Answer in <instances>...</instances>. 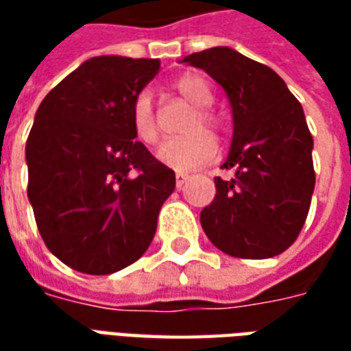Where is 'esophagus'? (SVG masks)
Masks as SVG:
<instances>
[{
	"label": "esophagus",
	"instance_id": "esophagus-1",
	"mask_svg": "<svg viewBox=\"0 0 351 351\" xmlns=\"http://www.w3.org/2000/svg\"><path fill=\"white\" fill-rule=\"evenodd\" d=\"M188 178H190V176L184 175V173H176V188L180 190V188H182L184 184L188 182Z\"/></svg>",
	"mask_w": 351,
	"mask_h": 351
}]
</instances>
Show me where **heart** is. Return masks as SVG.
Masks as SVG:
<instances>
[{"instance_id":"1","label":"heart","mask_w":351,"mask_h":351,"mask_svg":"<svg viewBox=\"0 0 351 351\" xmlns=\"http://www.w3.org/2000/svg\"><path fill=\"white\" fill-rule=\"evenodd\" d=\"M175 90L193 105V112L182 128V131L188 133L163 141L158 148V158L175 171L186 173L203 167L213 160L216 154V143L212 138L220 137L223 125L220 116L210 108L214 101L213 90L201 75L186 73L180 79L175 80ZM131 125L138 141L145 145H154L160 137V125L154 110L152 97L148 92L137 93V97L133 99ZM210 134L213 135L212 138Z\"/></svg>"}]
</instances>
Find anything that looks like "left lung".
Returning <instances> with one entry per match:
<instances>
[{
	"instance_id": "1",
	"label": "left lung",
	"mask_w": 351,
	"mask_h": 351,
	"mask_svg": "<svg viewBox=\"0 0 351 351\" xmlns=\"http://www.w3.org/2000/svg\"><path fill=\"white\" fill-rule=\"evenodd\" d=\"M184 62L205 69L233 108V145L214 178L216 197L201 226L218 250L263 259L286 252L301 233L316 184L312 135L301 103L271 67L228 47L195 52Z\"/></svg>"
}]
</instances>
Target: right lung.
<instances>
[{
  "label": "right lung",
  "instance_id": "1",
  "mask_svg": "<svg viewBox=\"0 0 351 351\" xmlns=\"http://www.w3.org/2000/svg\"><path fill=\"white\" fill-rule=\"evenodd\" d=\"M158 60L92 58L47 93L26 145L27 197L43 241L84 274H110L150 246L175 171L135 141L131 105Z\"/></svg>",
  "mask_w": 351,
  "mask_h": 351
}]
</instances>
